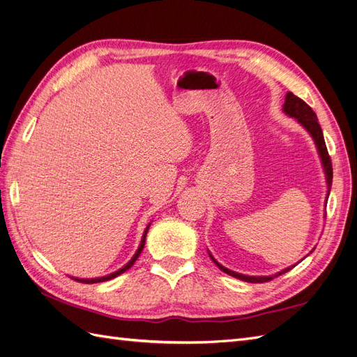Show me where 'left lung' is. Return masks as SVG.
<instances>
[{"label":"left lung","instance_id":"left-lung-1","mask_svg":"<svg viewBox=\"0 0 357 357\" xmlns=\"http://www.w3.org/2000/svg\"><path fill=\"white\" fill-rule=\"evenodd\" d=\"M283 112L290 116V117H295L296 121L304 126L308 134L312 137V139H314L316 143V147H317V152L320 155V159H321V164H323V168H325V174H326V183H328V197H329V192H331V186H332V162H331V156L328 153V149H326V143H325V137H323V132H321V128L317 122V116L316 113L312 112L311 107L305 102L302 101L301 98H298L296 95H294L291 92H287L286 95V101L283 104ZM326 197V198H328ZM210 255V253H208ZM210 257L213 259V262L219 266V269H222L223 273L229 274L235 278H240L243 280V282H248V283H265V282H269V280H273L274 277L277 275H282L284 273H287L289 269L291 268H286L283 269V271H280L278 274L275 275H265V277H253V275H243V274H238V273H234L231 271V269L225 268L223 265H220L215 259L210 255Z\"/></svg>","mask_w":357,"mask_h":357}]
</instances>
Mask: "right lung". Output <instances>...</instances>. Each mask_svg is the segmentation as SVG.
Here are the masks:
<instances>
[{"instance_id":"1","label":"right lung","mask_w":357,"mask_h":357,"mask_svg":"<svg viewBox=\"0 0 357 357\" xmlns=\"http://www.w3.org/2000/svg\"><path fill=\"white\" fill-rule=\"evenodd\" d=\"M150 226V225H149ZM149 226L146 228V231H144V234H143V238H142V243H139V247H138V250L135 252V255L132 256V259L131 261H129L123 268H121L119 269V271H116V273H113V274H109V275H105V277H98V278H74L75 282H80V283H102V282H109V280H112V278H114V277H117V275H121V274H123L125 271H128L129 268H131L132 265H134V262L137 261L138 259V256L142 255V252H143V248H144V243H146V235H147V231H149Z\"/></svg>"}]
</instances>
